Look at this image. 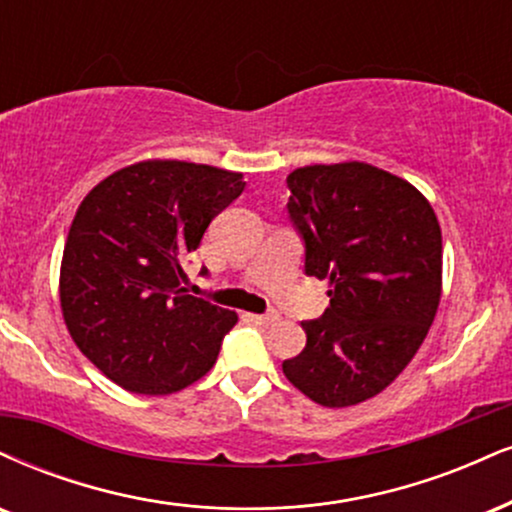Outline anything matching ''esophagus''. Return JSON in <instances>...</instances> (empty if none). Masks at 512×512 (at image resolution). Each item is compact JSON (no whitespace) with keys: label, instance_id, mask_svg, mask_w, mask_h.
<instances>
[{"label":"esophagus","instance_id":"esophagus-1","mask_svg":"<svg viewBox=\"0 0 512 512\" xmlns=\"http://www.w3.org/2000/svg\"><path fill=\"white\" fill-rule=\"evenodd\" d=\"M250 319L260 326H272L279 322V315H276V312H269V315H250Z\"/></svg>","mask_w":512,"mask_h":512}]
</instances>
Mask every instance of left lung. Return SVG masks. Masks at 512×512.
Here are the masks:
<instances>
[{
	"instance_id": "obj_1",
	"label": "left lung",
	"mask_w": 512,
	"mask_h": 512,
	"mask_svg": "<svg viewBox=\"0 0 512 512\" xmlns=\"http://www.w3.org/2000/svg\"><path fill=\"white\" fill-rule=\"evenodd\" d=\"M305 274L329 279V307L303 322V353L283 360L324 408L377 396L420 350L441 300V229L403 178L365 162L315 164L286 178Z\"/></svg>"
}]
</instances>
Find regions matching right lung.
Wrapping results in <instances>:
<instances>
[{
  "instance_id": "right-lung-1",
  "label": "right lung",
  "mask_w": 512,
  "mask_h": 512,
  "mask_svg": "<svg viewBox=\"0 0 512 512\" xmlns=\"http://www.w3.org/2000/svg\"><path fill=\"white\" fill-rule=\"evenodd\" d=\"M243 188V174L155 159L107 176L80 202L61 310L80 353L121 389L166 396L217 362L238 317L190 295L183 264Z\"/></svg>"
}]
</instances>
